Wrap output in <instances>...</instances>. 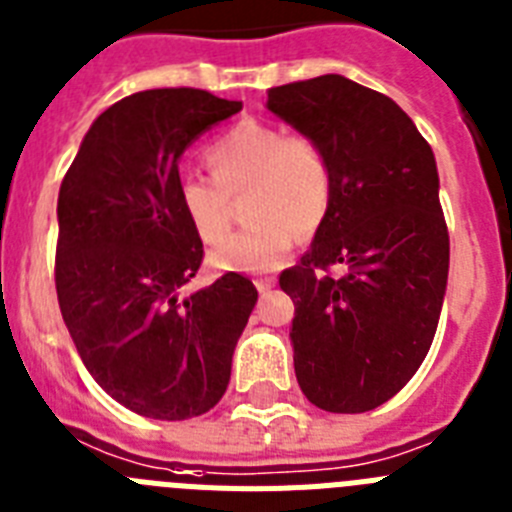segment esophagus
<instances>
[{"instance_id":"34e87169","label":"esophagus","mask_w":512,"mask_h":512,"mask_svg":"<svg viewBox=\"0 0 512 512\" xmlns=\"http://www.w3.org/2000/svg\"><path fill=\"white\" fill-rule=\"evenodd\" d=\"M255 286H257V291H260L262 296H265V293H270V288L275 286V278H257Z\"/></svg>"}]
</instances>
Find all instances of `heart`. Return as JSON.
<instances>
[{
    "mask_svg": "<svg viewBox=\"0 0 512 512\" xmlns=\"http://www.w3.org/2000/svg\"><path fill=\"white\" fill-rule=\"evenodd\" d=\"M206 177L177 182V208L203 244L223 239L230 201L248 193L247 230L211 252V265L224 273H268L291 252L299 234L324 221L332 201V167L322 146L309 136L260 121H242L203 151Z\"/></svg>",
    "mask_w": 512,
    "mask_h": 512,
    "instance_id": "heart-1",
    "label": "heart"
}]
</instances>
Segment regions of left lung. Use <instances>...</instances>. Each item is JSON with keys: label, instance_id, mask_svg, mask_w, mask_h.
Wrapping results in <instances>:
<instances>
[{"label": "left lung", "instance_id": "1", "mask_svg": "<svg viewBox=\"0 0 512 512\" xmlns=\"http://www.w3.org/2000/svg\"><path fill=\"white\" fill-rule=\"evenodd\" d=\"M268 110L332 167L330 211L281 273L296 379L319 410H376L415 376L441 317L448 229L433 149L391 97L340 74L273 87Z\"/></svg>", "mask_w": 512, "mask_h": 512}]
</instances>
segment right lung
I'll return each instance as SVG.
<instances>
[{
    "instance_id": "add662e5",
    "label": "right lung",
    "mask_w": 512,
    "mask_h": 512,
    "mask_svg": "<svg viewBox=\"0 0 512 512\" xmlns=\"http://www.w3.org/2000/svg\"><path fill=\"white\" fill-rule=\"evenodd\" d=\"M239 110L193 87L123 97L92 123L61 182V317L92 379L136 415L198 417L229 386L257 288L226 273L180 296L203 242L177 208V162Z\"/></svg>"
}]
</instances>
